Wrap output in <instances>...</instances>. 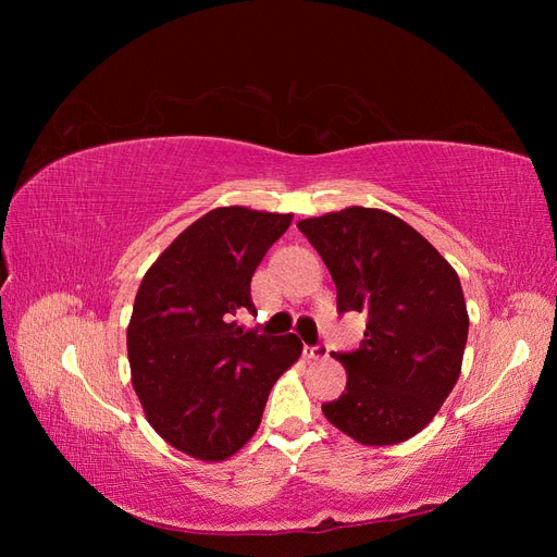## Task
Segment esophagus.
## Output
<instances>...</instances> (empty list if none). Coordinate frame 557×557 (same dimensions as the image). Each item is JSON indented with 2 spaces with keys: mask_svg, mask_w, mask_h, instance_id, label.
I'll return each instance as SVG.
<instances>
[{
  "mask_svg": "<svg viewBox=\"0 0 557 557\" xmlns=\"http://www.w3.org/2000/svg\"><path fill=\"white\" fill-rule=\"evenodd\" d=\"M305 356L309 360H325L330 356V346L327 344H315V346H305Z\"/></svg>",
  "mask_w": 557,
  "mask_h": 557,
  "instance_id": "obj_1",
  "label": "esophagus"
}]
</instances>
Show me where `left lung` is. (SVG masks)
Masks as SVG:
<instances>
[{
  "label": "left lung",
  "mask_w": 557,
  "mask_h": 557,
  "mask_svg": "<svg viewBox=\"0 0 557 557\" xmlns=\"http://www.w3.org/2000/svg\"><path fill=\"white\" fill-rule=\"evenodd\" d=\"M327 264L336 311L367 313L360 348L336 352L346 391L323 413L364 446L411 440L460 379L469 332L455 269L401 218L350 207L297 223Z\"/></svg>",
  "instance_id": "8db88e82"
}]
</instances>
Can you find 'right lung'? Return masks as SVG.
I'll list each match as a JSON object with an SVG mask.
<instances>
[{
  "mask_svg": "<svg viewBox=\"0 0 557 557\" xmlns=\"http://www.w3.org/2000/svg\"><path fill=\"white\" fill-rule=\"evenodd\" d=\"M293 213L221 207L183 230L148 269L127 327L132 385L166 444L218 462L256 434L278 376L301 356L295 334L242 332L250 278Z\"/></svg>",
  "mask_w": 557,
  "mask_h": 557,
  "instance_id": "right-lung-1",
  "label": "right lung"
}]
</instances>
